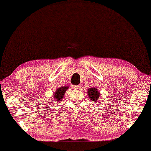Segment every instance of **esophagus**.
Returning a JSON list of instances; mask_svg holds the SVG:
<instances>
[{"label": "esophagus", "instance_id": "obj_1", "mask_svg": "<svg viewBox=\"0 0 151 151\" xmlns=\"http://www.w3.org/2000/svg\"><path fill=\"white\" fill-rule=\"evenodd\" d=\"M81 85H76V86H73V88H74V89H79L81 88Z\"/></svg>", "mask_w": 151, "mask_h": 151}]
</instances>
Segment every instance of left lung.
I'll return each mask as SVG.
<instances>
[{"mask_svg":"<svg viewBox=\"0 0 151 151\" xmlns=\"http://www.w3.org/2000/svg\"><path fill=\"white\" fill-rule=\"evenodd\" d=\"M88 94L89 99L91 100L92 101L94 102H97L98 100L99 99V96H100V93L97 89V88H91L88 89Z\"/></svg>","mask_w":151,"mask_h":151,"instance_id":"obj_1","label":"left lung"}]
</instances>
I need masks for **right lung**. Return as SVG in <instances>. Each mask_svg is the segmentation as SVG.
Here are the masks:
<instances>
[{
	"label": "right lung",
	"mask_w": 151,
	"mask_h": 151,
	"mask_svg": "<svg viewBox=\"0 0 151 151\" xmlns=\"http://www.w3.org/2000/svg\"><path fill=\"white\" fill-rule=\"evenodd\" d=\"M68 88H69V87L66 86H62L61 88H58L53 94L55 98V101H56L57 102H60L62 101L63 97L64 96V94L66 92V91L68 89Z\"/></svg>",
	"instance_id": "obj_1"
}]
</instances>
